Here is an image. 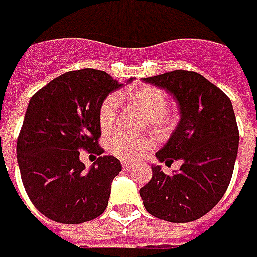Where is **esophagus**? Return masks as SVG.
Masks as SVG:
<instances>
[{"label": "esophagus", "instance_id": "34e87169", "mask_svg": "<svg viewBox=\"0 0 257 257\" xmlns=\"http://www.w3.org/2000/svg\"><path fill=\"white\" fill-rule=\"evenodd\" d=\"M121 166H123V169H124V170H130V169H133V166H134V165H133V163H130V162L123 161L121 162Z\"/></svg>", "mask_w": 257, "mask_h": 257}]
</instances>
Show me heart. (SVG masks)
Here are the masks:
<instances>
[{"label": "heart", "mask_w": 257, "mask_h": 257, "mask_svg": "<svg viewBox=\"0 0 257 257\" xmlns=\"http://www.w3.org/2000/svg\"><path fill=\"white\" fill-rule=\"evenodd\" d=\"M123 99H127L137 106L145 116L147 123L155 132L163 133L172 125V119L166 113L167 95L152 85H136L124 94ZM117 96L109 95L103 99L99 106L98 119L103 132L112 128L117 114ZM154 140L148 137H130L123 133H112L106 137V148L110 154L123 161H137L154 148Z\"/></svg>", "instance_id": "heart-1"}]
</instances>
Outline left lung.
<instances>
[{
	"label": "left lung",
	"instance_id": "1",
	"mask_svg": "<svg viewBox=\"0 0 257 257\" xmlns=\"http://www.w3.org/2000/svg\"><path fill=\"white\" fill-rule=\"evenodd\" d=\"M143 81L176 99L180 121L156 158L166 165L183 163L172 176L152 165V178L140 195L149 214L170 223H190L219 203L232 177L239 144L232 103L195 72L174 70Z\"/></svg>",
	"mask_w": 257,
	"mask_h": 257
}]
</instances>
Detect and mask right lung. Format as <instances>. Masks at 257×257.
I'll use <instances>...</instances> for the list:
<instances>
[{"instance_id":"obj_1","label":"right lung","mask_w":257,"mask_h":257,"mask_svg":"<svg viewBox=\"0 0 257 257\" xmlns=\"http://www.w3.org/2000/svg\"><path fill=\"white\" fill-rule=\"evenodd\" d=\"M121 85L106 72L81 69L56 77L32 96L16 154L27 195L45 217L80 224L105 212L120 161L99 156L85 169L80 149L103 152L98 112Z\"/></svg>"}]
</instances>
